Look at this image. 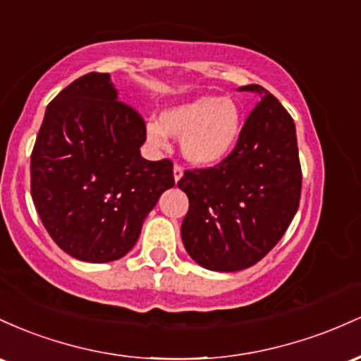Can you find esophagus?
I'll list each match as a JSON object with an SVG mask.
<instances>
[{"mask_svg": "<svg viewBox=\"0 0 361 361\" xmlns=\"http://www.w3.org/2000/svg\"><path fill=\"white\" fill-rule=\"evenodd\" d=\"M182 173H184V170H182L180 165H177V164L173 165V179H176V182H179V180H180Z\"/></svg>", "mask_w": 361, "mask_h": 361, "instance_id": "obj_1", "label": "esophagus"}]
</instances>
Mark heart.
Masks as SVG:
<instances>
[{"label":"heart","instance_id":"1","mask_svg":"<svg viewBox=\"0 0 361 361\" xmlns=\"http://www.w3.org/2000/svg\"><path fill=\"white\" fill-rule=\"evenodd\" d=\"M242 135L240 107L230 99L206 95L167 109L159 123L147 124V137L153 147H165V136L180 140L185 160L197 167L224 161L237 147Z\"/></svg>","mask_w":361,"mask_h":361}]
</instances>
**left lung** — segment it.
<instances>
[{
	"label": "left lung",
	"mask_w": 361,
	"mask_h": 361,
	"mask_svg": "<svg viewBox=\"0 0 361 361\" xmlns=\"http://www.w3.org/2000/svg\"><path fill=\"white\" fill-rule=\"evenodd\" d=\"M259 102L237 147L209 169L185 170L177 182L189 197L180 235L185 250L209 271L250 268L278 244L298 209L302 169L295 123L261 85Z\"/></svg>",
	"instance_id": "obj_1"
}]
</instances>
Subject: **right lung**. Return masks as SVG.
<instances>
[{
    "instance_id": "obj_1",
    "label": "right lung",
    "mask_w": 361,
    "mask_h": 361,
    "mask_svg": "<svg viewBox=\"0 0 361 361\" xmlns=\"http://www.w3.org/2000/svg\"><path fill=\"white\" fill-rule=\"evenodd\" d=\"M147 128L117 100L109 73H88L47 105L30 157V192L52 240L71 257L111 262L136 244L173 185L169 159L140 153Z\"/></svg>"
}]
</instances>
